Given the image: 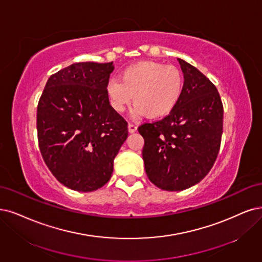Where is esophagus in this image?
<instances>
[{
  "label": "esophagus",
  "instance_id": "obj_1",
  "mask_svg": "<svg viewBox=\"0 0 262 262\" xmlns=\"http://www.w3.org/2000/svg\"><path fill=\"white\" fill-rule=\"evenodd\" d=\"M137 130V126L136 125H134V124H128V132L130 133V134H133V133H135Z\"/></svg>",
  "mask_w": 262,
  "mask_h": 262
}]
</instances>
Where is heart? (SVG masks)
<instances>
[{
    "instance_id": "b5f03b06",
    "label": "heart",
    "mask_w": 262,
    "mask_h": 262,
    "mask_svg": "<svg viewBox=\"0 0 262 262\" xmlns=\"http://www.w3.org/2000/svg\"><path fill=\"white\" fill-rule=\"evenodd\" d=\"M183 90L180 71L154 61L133 63L106 84V95L116 112H124L132 102L136 116L157 120L168 115L178 104Z\"/></svg>"
}]
</instances>
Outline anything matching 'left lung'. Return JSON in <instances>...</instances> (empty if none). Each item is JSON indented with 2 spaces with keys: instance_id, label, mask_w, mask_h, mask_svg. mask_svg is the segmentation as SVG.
Returning a JSON list of instances; mask_svg holds the SVG:
<instances>
[{
  "instance_id": "1",
  "label": "left lung",
  "mask_w": 262,
  "mask_h": 262,
  "mask_svg": "<svg viewBox=\"0 0 262 262\" xmlns=\"http://www.w3.org/2000/svg\"><path fill=\"white\" fill-rule=\"evenodd\" d=\"M183 73L180 100L163 120L138 128L144 139L147 176L158 188L181 191L204 178L217 159L224 106L216 86L195 67L178 58Z\"/></svg>"
}]
</instances>
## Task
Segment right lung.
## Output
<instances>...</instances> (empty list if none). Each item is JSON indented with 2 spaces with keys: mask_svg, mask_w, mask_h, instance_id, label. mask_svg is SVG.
Returning <instances> with one entry per match:
<instances>
[{
  "mask_svg": "<svg viewBox=\"0 0 262 262\" xmlns=\"http://www.w3.org/2000/svg\"><path fill=\"white\" fill-rule=\"evenodd\" d=\"M113 62H76L51 75L37 104L43 160L56 179L79 192L98 190L128 136L105 89Z\"/></svg>",
  "mask_w": 262,
  "mask_h": 262,
  "instance_id": "obj_1",
  "label": "right lung"
}]
</instances>
